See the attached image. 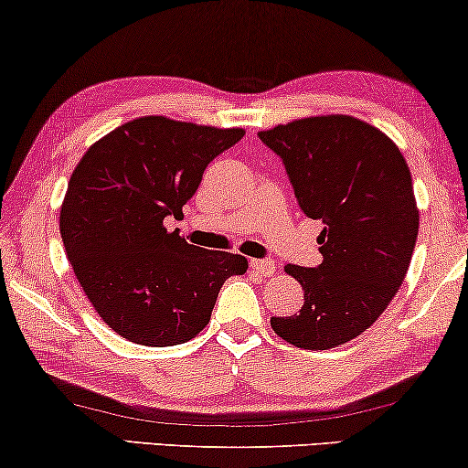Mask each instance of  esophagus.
Wrapping results in <instances>:
<instances>
[{"mask_svg": "<svg viewBox=\"0 0 468 468\" xmlns=\"http://www.w3.org/2000/svg\"><path fill=\"white\" fill-rule=\"evenodd\" d=\"M251 271L258 272V275L262 277H271L272 272H275V262L272 260H251Z\"/></svg>", "mask_w": 468, "mask_h": 468, "instance_id": "esophagus-1", "label": "esophagus"}]
</instances>
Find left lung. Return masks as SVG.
Instances as JSON below:
<instances>
[{"instance_id": "obj_1", "label": "left lung", "mask_w": 468, "mask_h": 468, "mask_svg": "<svg viewBox=\"0 0 468 468\" xmlns=\"http://www.w3.org/2000/svg\"><path fill=\"white\" fill-rule=\"evenodd\" d=\"M283 161L296 202L318 236L323 262L288 264L305 290L292 315L272 331L305 350H329L369 329L402 286L420 210L410 169L385 133L350 115H315L260 131Z\"/></svg>"}]
</instances>
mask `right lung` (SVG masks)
Instances as JSON below:
<instances>
[{
	"label": "right lung",
	"instance_id": "1",
	"mask_svg": "<svg viewBox=\"0 0 468 468\" xmlns=\"http://www.w3.org/2000/svg\"><path fill=\"white\" fill-rule=\"evenodd\" d=\"M242 129L148 115L99 139L70 176L59 234L72 271L109 329L129 342L176 346L208 324L228 277L247 258L189 245L180 219L204 169Z\"/></svg>",
	"mask_w": 468,
	"mask_h": 468
}]
</instances>
